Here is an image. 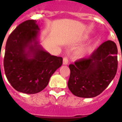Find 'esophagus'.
I'll return each mask as SVG.
<instances>
[{
	"instance_id": "esophagus-1",
	"label": "esophagus",
	"mask_w": 122,
	"mask_h": 122,
	"mask_svg": "<svg viewBox=\"0 0 122 122\" xmlns=\"http://www.w3.org/2000/svg\"><path fill=\"white\" fill-rule=\"evenodd\" d=\"M68 58L67 57H65L63 58V65H68Z\"/></svg>"
}]
</instances>
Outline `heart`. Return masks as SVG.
Instances as JSON below:
<instances>
[{
    "label": "heart",
    "instance_id": "heart-1",
    "mask_svg": "<svg viewBox=\"0 0 122 122\" xmlns=\"http://www.w3.org/2000/svg\"><path fill=\"white\" fill-rule=\"evenodd\" d=\"M97 45L96 41H93L92 42V43H90L87 46H84L83 48H82L78 51V55L81 56V57H83V56H85L86 55L90 54L93 51V50L94 49V48Z\"/></svg>",
    "mask_w": 122,
    "mask_h": 122
}]
</instances>
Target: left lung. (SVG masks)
<instances>
[{"mask_svg":"<svg viewBox=\"0 0 122 122\" xmlns=\"http://www.w3.org/2000/svg\"><path fill=\"white\" fill-rule=\"evenodd\" d=\"M117 45L105 41L88 58L69 65L68 87L74 95L92 98L100 95L114 79L118 68Z\"/></svg>","mask_w":122,"mask_h":122,"instance_id":"obj_1","label":"left lung"}]
</instances>
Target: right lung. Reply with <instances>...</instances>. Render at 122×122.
Listing matches in <instances>:
<instances>
[{
    "label": "right lung",
    "instance_id": "1",
    "mask_svg": "<svg viewBox=\"0 0 122 122\" xmlns=\"http://www.w3.org/2000/svg\"><path fill=\"white\" fill-rule=\"evenodd\" d=\"M37 21L26 20L11 32L5 45L4 67L9 83L27 94L40 92L63 64V58L52 56L39 44Z\"/></svg>",
    "mask_w": 122,
    "mask_h": 122
}]
</instances>
